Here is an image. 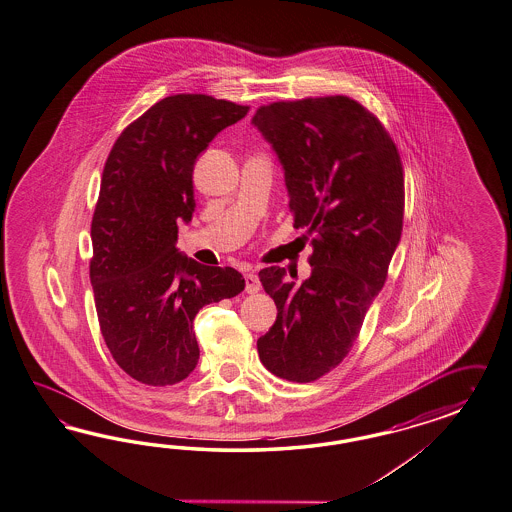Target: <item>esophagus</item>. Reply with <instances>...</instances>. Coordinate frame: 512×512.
<instances>
[{
    "instance_id": "34e87169",
    "label": "esophagus",
    "mask_w": 512,
    "mask_h": 512,
    "mask_svg": "<svg viewBox=\"0 0 512 512\" xmlns=\"http://www.w3.org/2000/svg\"><path fill=\"white\" fill-rule=\"evenodd\" d=\"M244 279H246V292L255 294V292L261 291V281H259V276L253 270L246 272Z\"/></svg>"
}]
</instances>
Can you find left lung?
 <instances>
[{"label": "left lung", "instance_id": "left-lung-1", "mask_svg": "<svg viewBox=\"0 0 512 512\" xmlns=\"http://www.w3.org/2000/svg\"><path fill=\"white\" fill-rule=\"evenodd\" d=\"M251 125L276 152L294 227L311 248L304 281L296 268L259 272L277 305L259 358L279 378L311 382L345 360L384 287L401 240V156L373 113L348 97L274 102Z\"/></svg>", "mask_w": 512, "mask_h": 512}]
</instances>
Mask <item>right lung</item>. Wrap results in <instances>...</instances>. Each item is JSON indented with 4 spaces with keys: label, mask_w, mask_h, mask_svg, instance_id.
<instances>
[{
    "label": "right lung",
    "mask_w": 512,
    "mask_h": 512,
    "mask_svg": "<svg viewBox=\"0 0 512 512\" xmlns=\"http://www.w3.org/2000/svg\"><path fill=\"white\" fill-rule=\"evenodd\" d=\"M248 106L207 95L156 102L117 138L91 223V285L113 360L147 386H173L199 361L194 318L244 291L235 268L205 266L177 248L195 210L197 156Z\"/></svg>",
    "instance_id": "right-lung-1"
}]
</instances>
